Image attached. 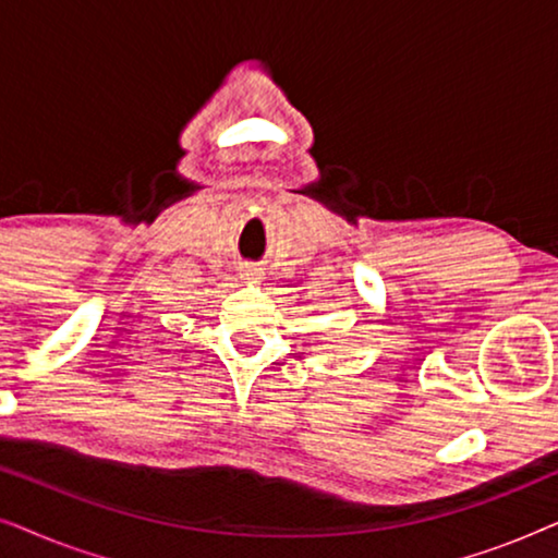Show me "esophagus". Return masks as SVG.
<instances>
[{
    "instance_id": "obj_1",
    "label": "esophagus",
    "mask_w": 558,
    "mask_h": 558,
    "mask_svg": "<svg viewBox=\"0 0 558 558\" xmlns=\"http://www.w3.org/2000/svg\"><path fill=\"white\" fill-rule=\"evenodd\" d=\"M241 277L246 279V281H258V279H262V271H258L256 266H243Z\"/></svg>"
}]
</instances>
